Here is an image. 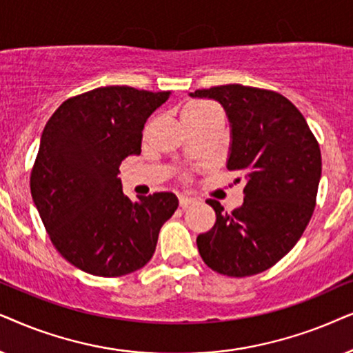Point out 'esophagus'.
Listing matches in <instances>:
<instances>
[{
    "label": "esophagus",
    "instance_id": "1",
    "mask_svg": "<svg viewBox=\"0 0 353 353\" xmlns=\"http://www.w3.org/2000/svg\"><path fill=\"white\" fill-rule=\"evenodd\" d=\"M195 203V199H192V196H187V195H181L179 196V206L181 208H187V206Z\"/></svg>",
    "mask_w": 353,
    "mask_h": 353
}]
</instances>
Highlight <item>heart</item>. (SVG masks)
I'll use <instances>...</instances> for the list:
<instances>
[{"instance_id": "obj_1", "label": "heart", "mask_w": 353, "mask_h": 353, "mask_svg": "<svg viewBox=\"0 0 353 353\" xmlns=\"http://www.w3.org/2000/svg\"><path fill=\"white\" fill-rule=\"evenodd\" d=\"M211 105L208 103H190L187 105L184 110H182V119H192V117H199L200 114H203L208 110H211Z\"/></svg>"}]
</instances>
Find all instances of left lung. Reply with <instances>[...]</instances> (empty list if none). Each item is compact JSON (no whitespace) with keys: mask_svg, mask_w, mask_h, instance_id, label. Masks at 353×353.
<instances>
[{"mask_svg":"<svg viewBox=\"0 0 353 353\" xmlns=\"http://www.w3.org/2000/svg\"><path fill=\"white\" fill-rule=\"evenodd\" d=\"M224 108L231 125L228 169L243 176V205L196 237L211 270L231 278L258 274L292 250L310 223L321 179V152L307 121L281 93L241 83L195 90ZM241 182V179H236Z\"/></svg>","mask_w":353,"mask_h":353,"instance_id":"obj_1","label":"left lung"}]
</instances>
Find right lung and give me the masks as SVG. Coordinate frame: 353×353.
<instances>
[{
	"label": "right lung",
	"mask_w": 353,
	"mask_h": 353,
	"mask_svg": "<svg viewBox=\"0 0 353 353\" xmlns=\"http://www.w3.org/2000/svg\"><path fill=\"white\" fill-rule=\"evenodd\" d=\"M171 92L100 87L65 100L46 122L30 192L46 232L79 270L117 278L152 260L161 225L179 206L171 192H122L119 166L142 152V130Z\"/></svg>",
	"instance_id": "1"
}]
</instances>
